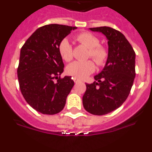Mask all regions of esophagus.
I'll return each mask as SVG.
<instances>
[{
	"label": "esophagus",
	"instance_id": "1",
	"mask_svg": "<svg viewBox=\"0 0 152 152\" xmlns=\"http://www.w3.org/2000/svg\"><path fill=\"white\" fill-rule=\"evenodd\" d=\"M74 81H75V83H77V82H80V80H79V79H77V78H75H75H74Z\"/></svg>",
	"mask_w": 152,
	"mask_h": 152
}]
</instances>
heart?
Instances as JSON below:
<instances>
[{
	"label": "heart",
	"instance_id": "obj_1",
	"mask_svg": "<svg viewBox=\"0 0 152 152\" xmlns=\"http://www.w3.org/2000/svg\"><path fill=\"white\" fill-rule=\"evenodd\" d=\"M77 40L89 49L88 57H91L98 64L102 65L106 62L108 57V50L104 46L100 45V39L91 33H82L79 34ZM58 52L64 61H69L73 58L72 47L68 39H64L58 45ZM95 64L92 61H75L68 65L66 72L77 79H84L94 72Z\"/></svg>",
	"mask_w": 152,
	"mask_h": 152
}]
</instances>
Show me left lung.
I'll return each instance as SVG.
<instances>
[{"label": "left lung", "mask_w": 152, "mask_h": 152, "mask_svg": "<svg viewBox=\"0 0 152 152\" xmlns=\"http://www.w3.org/2000/svg\"><path fill=\"white\" fill-rule=\"evenodd\" d=\"M103 33L108 43L105 66L95 75L93 84H87L83 106L90 113L102 116L119 108L129 94L135 77V53L119 31L109 26L90 28Z\"/></svg>", "instance_id": "obj_1"}]
</instances>
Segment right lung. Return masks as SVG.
I'll return each mask as SVG.
<instances>
[{"mask_svg": "<svg viewBox=\"0 0 152 152\" xmlns=\"http://www.w3.org/2000/svg\"><path fill=\"white\" fill-rule=\"evenodd\" d=\"M75 29L45 25L36 29L21 48L17 68L20 88L26 101L42 114L61 112L75 84L70 76L60 77L64 63L58 45Z\"/></svg>", "mask_w": 152, "mask_h": 152, "instance_id": "add662e5", "label": "right lung"}]
</instances>
